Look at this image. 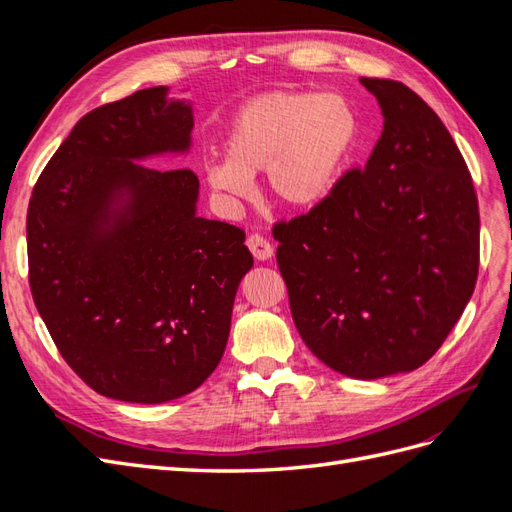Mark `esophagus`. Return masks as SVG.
Instances as JSON below:
<instances>
[{"label":"esophagus","instance_id":"obj_1","mask_svg":"<svg viewBox=\"0 0 512 512\" xmlns=\"http://www.w3.org/2000/svg\"><path fill=\"white\" fill-rule=\"evenodd\" d=\"M247 247H250V252L258 260H269L273 256V245L265 237L258 235V232H252V235L247 237Z\"/></svg>","mask_w":512,"mask_h":512}]
</instances>
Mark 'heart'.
Listing matches in <instances>:
<instances>
[{
	"label": "heart",
	"instance_id": "heart-1",
	"mask_svg": "<svg viewBox=\"0 0 512 512\" xmlns=\"http://www.w3.org/2000/svg\"><path fill=\"white\" fill-rule=\"evenodd\" d=\"M359 143V117L342 94L280 91L241 104L228 121L226 160L209 162V188L226 203L252 196L265 173L271 196L307 209L327 198Z\"/></svg>",
	"mask_w": 512,
	"mask_h": 512
}]
</instances>
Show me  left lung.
<instances>
[{
  "label": "left lung",
  "mask_w": 512,
  "mask_h": 512,
  "mask_svg": "<svg viewBox=\"0 0 512 512\" xmlns=\"http://www.w3.org/2000/svg\"><path fill=\"white\" fill-rule=\"evenodd\" d=\"M361 83L384 115L367 164L273 237L305 346L339 374L374 380L444 344L476 286L480 218L466 160L429 104L399 81Z\"/></svg>",
  "instance_id": "8db88e82"
}]
</instances>
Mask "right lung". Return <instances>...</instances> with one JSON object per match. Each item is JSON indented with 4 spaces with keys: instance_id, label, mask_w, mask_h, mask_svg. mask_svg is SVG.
<instances>
[{
    "instance_id": "obj_1",
    "label": "right lung",
    "mask_w": 512,
    "mask_h": 512,
    "mask_svg": "<svg viewBox=\"0 0 512 512\" xmlns=\"http://www.w3.org/2000/svg\"><path fill=\"white\" fill-rule=\"evenodd\" d=\"M192 108L149 87L79 119L27 209L29 288L57 350L96 393L162 404L218 367L254 258L196 215L190 168L134 160L190 147Z\"/></svg>"
}]
</instances>
